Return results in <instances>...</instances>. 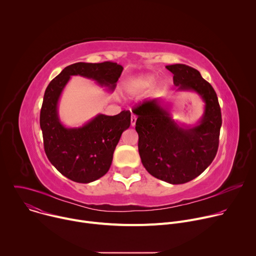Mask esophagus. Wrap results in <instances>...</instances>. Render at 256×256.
<instances>
[{"label": "esophagus", "instance_id": "34e87169", "mask_svg": "<svg viewBox=\"0 0 256 256\" xmlns=\"http://www.w3.org/2000/svg\"><path fill=\"white\" fill-rule=\"evenodd\" d=\"M136 116L134 114H132V118H130V124H132V126H136Z\"/></svg>", "mask_w": 256, "mask_h": 256}]
</instances>
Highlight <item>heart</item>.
Instances as JSON below:
<instances>
[{
	"label": "heart",
	"instance_id": "heart-1",
	"mask_svg": "<svg viewBox=\"0 0 256 256\" xmlns=\"http://www.w3.org/2000/svg\"><path fill=\"white\" fill-rule=\"evenodd\" d=\"M155 83V77L150 74L138 75L130 78L124 84V91L132 97L138 96L148 91Z\"/></svg>",
	"mask_w": 256,
	"mask_h": 256
}]
</instances>
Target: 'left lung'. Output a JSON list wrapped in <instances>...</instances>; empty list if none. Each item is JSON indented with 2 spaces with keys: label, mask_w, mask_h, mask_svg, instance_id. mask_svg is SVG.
I'll use <instances>...</instances> for the list:
<instances>
[{
  "label": "left lung",
  "mask_w": 256,
  "mask_h": 256,
  "mask_svg": "<svg viewBox=\"0 0 256 256\" xmlns=\"http://www.w3.org/2000/svg\"><path fill=\"white\" fill-rule=\"evenodd\" d=\"M177 92H194L204 101V114L192 126L173 120L170 104L162 98L144 101L134 109L138 116V154L144 167L154 177L182 184L200 175L212 162L222 126L221 108L210 83L192 66H166Z\"/></svg>",
  "instance_id": "obj_1"
}]
</instances>
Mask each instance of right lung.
Wrapping results in <instances>:
<instances>
[{
  "mask_svg": "<svg viewBox=\"0 0 256 256\" xmlns=\"http://www.w3.org/2000/svg\"><path fill=\"white\" fill-rule=\"evenodd\" d=\"M124 68L116 62H76L64 68L48 84L40 110L46 154L66 178L89 184L105 175L112 163L122 134L130 126V112L108 116L97 114L78 128H68L60 118L58 101L72 76L95 81L114 92Z\"/></svg>",
  "mask_w": 256,
  "mask_h": 256,
  "instance_id": "obj_1",
  "label": "right lung"
}]
</instances>
